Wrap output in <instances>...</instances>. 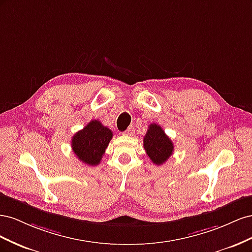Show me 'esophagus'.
<instances>
[{"label": "esophagus", "mask_w": 252, "mask_h": 252, "mask_svg": "<svg viewBox=\"0 0 252 252\" xmlns=\"http://www.w3.org/2000/svg\"><path fill=\"white\" fill-rule=\"evenodd\" d=\"M123 134H124V135H127V136H132V135L134 134V128H133V126L129 127Z\"/></svg>", "instance_id": "esophagus-1"}]
</instances>
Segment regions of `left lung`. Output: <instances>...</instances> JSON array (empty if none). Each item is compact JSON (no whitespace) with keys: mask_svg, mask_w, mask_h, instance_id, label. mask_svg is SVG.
<instances>
[{"mask_svg":"<svg viewBox=\"0 0 252 252\" xmlns=\"http://www.w3.org/2000/svg\"><path fill=\"white\" fill-rule=\"evenodd\" d=\"M144 149L156 165H162L170 158L173 152V143L165 133L162 127L154 123L148 126L147 133L144 136Z\"/></svg>","mask_w":252,"mask_h":252,"instance_id":"obj_1","label":"left lung"}]
</instances>
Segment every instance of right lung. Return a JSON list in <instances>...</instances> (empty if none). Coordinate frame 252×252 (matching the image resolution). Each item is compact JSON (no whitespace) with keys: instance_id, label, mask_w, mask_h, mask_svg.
<instances>
[{"instance_id":"right-lung-1","label":"right lung","mask_w":252,"mask_h":252,"mask_svg":"<svg viewBox=\"0 0 252 252\" xmlns=\"http://www.w3.org/2000/svg\"><path fill=\"white\" fill-rule=\"evenodd\" d=\"M112 135L110 129L103 126L100 121H90L82 130L73 134L71 139L73 154L84 164L96 166L101 163Z\"/></svg>"}]
</instances>
